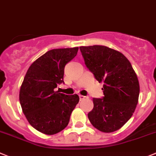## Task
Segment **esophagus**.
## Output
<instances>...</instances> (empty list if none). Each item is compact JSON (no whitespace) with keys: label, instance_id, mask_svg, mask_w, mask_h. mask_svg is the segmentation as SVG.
<instances>
[{"label":"esophagus","instance_id":"34e87169","mask_svg":"<svg viewBox=\"0 0 156 156\" xmlns=\"http://www.w3.org/2000/svg\"><path fill=\"white\" fill-rule=\"evenodd\" d=\"M87 98H88V97H86V96H84V95H79V99H80V100H83V99H87Z\"/></svg>","mask_w":156,"mask_h":156}]
</instances>
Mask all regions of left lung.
Wrapping results in <instances>:
<instances>
[{"mask_svg": "<svg viewBox=\"0 0 156 156\" xmlns=\"http://www.w3.org/2000/svg\"><path fill=\"white\" fill-rule=\"evenodd\" d=\"M88 69L103 82L102 98H93L88 113L91 123L102 132L119 130L132 116L138 102L140 87L137 75L127 57L105 46L80 47Z\"/></svg>", "mask_w": 156, "mask_h": 156, "instance_id": "left-lung-1", "label": "left lung"}]
</instances>
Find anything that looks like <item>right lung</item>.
<instances>
[{
    "mask_svg": "<svg viewBox=\"0 0 156 156\" xmlns=\"http://www.w3.org/2000/svg\"><path fill=\"white\" fill-rule=\"evenodd\" d=\"M78 50V47L49 50L31 64L26 72L19 101L30 125L40 132L51 135L64 130L79 102L76 94L68 95L54 91L64 83V67Z\"/></svg>",
    "mask_w": 156,
    "mask_h": 156,
    "instance_id": "1",
    "label": "right lung"
}]
</instances>
